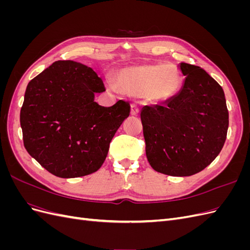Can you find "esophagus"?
I'll use <instances>...</instances> for the list:
<instances>
[{
    "instance_id": "esophagus-1",
    "label": "esophagus",
    "mask_w": 250,
    "mask_h": 250,
    "mask_svg": "<svg viewBox=\"0 0 250 250\" xmlns=\"http://www.w3.org/2000/svg\"><path fill=\"white\" fill-rule=\"evenodd\" d=\"M140 112V108L137 104H131V115L132 116H137L138 113Z\"/></svg>"
}]
</instances>
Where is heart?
Masks as SVG:
<instances>
[{
	"label": "heart",
	"instance_id": "heart-1",
	"mask_svg": "<svg viewBox=\"0 0 250 250\" xmlns=\"http://www.w3.org/2000/svg\"><path fill=\"white\" fill-rule=\"evenodd\" d=\"M117 87L125 95L143 96L149 102L167 101L183 85V75L174 64H141L125 67L115 78Z\"/></svg>",
	"mask_w": 250,
	"mask_h": 250
}]
</instances>
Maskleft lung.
<instances>
[{
	"label": "left lung",
	"instance_id": "1",
	"mask_svg": "<svg viewBox=\"0 0 250 250\" xmlns=\"http://www.w3.org/2000/svg\"><path fill=\"white\" fill-rule=\"evenodd\" d=\"M186 80L180 92L163 105L141 111L146 155L155 171L190 176L220 153L229 128L221 85L201 67L180 63Z\"/></svg>",
	"mask_w": 250,
	"mask_h": 250
}]
</instances>
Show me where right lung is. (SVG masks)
Masks as SVG:
<instances>
[{"mask_svg":"<svg viewBox=\"0 0 250 250\" xmlns=\"http://www.w3.org/2000/svg\"><path fill=\"white\" fill-rule=\"evenodd\" d=\"M104 83L87 65L58 60L28 83L21 108L22 141L28 153L62 178L99 170L130 104L110 107L95 102Z\"/></svg>","mask_w":250,"mask_h":250,"instance_id":"obj_1","label":"right lung"}]
</instances>
